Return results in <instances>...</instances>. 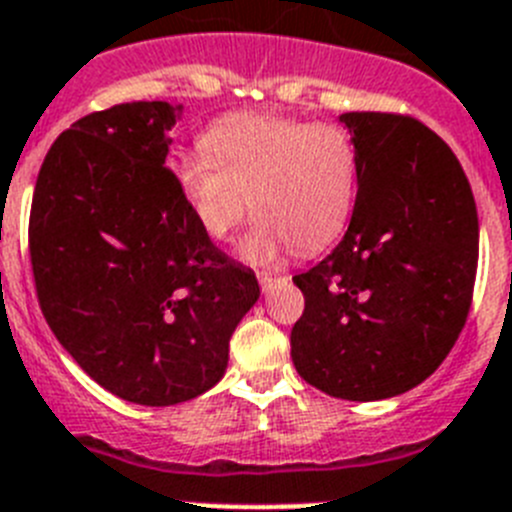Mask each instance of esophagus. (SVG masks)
Segmentation results:
<instances>
[{"label": "esophagus", "mask_w": 512, "mask_h": 512, "mask_svg": "<svg viewBox=\"0 0 512 512\" xmlns=\"http://www.w3.org/2000/svg\"><path fill=\"white\" fill-rule=\"evenodd\" d=\"M277 279H279V274H271V271H261V274H259L261 289H264V292H266V289H271V284L277 282Z\"/></svg>", "instance_id": "obj_1"}]
</instances>
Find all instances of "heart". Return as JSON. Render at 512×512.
Listing matches in <instances>:
<instances>
[{
    "label": "heart",
    "instance_id": "b5f03b06",
    "mask_svg": "<svg viewBox=\"0 0 512 512\" xmlns=\"http://www.w3.org/2000/svg\"><path fill=\"white\" fill-rule=\"evenodd\" d=\"M171 179L207 235L225 241L259 212L238 253L271 264L315 253L343 230L359 187V153L338 125L287 115H233L212 125L205 151L171 164Z\"/></svg>",
    "mask_w": 512,
    "mask_h": 512
}]
</instances>
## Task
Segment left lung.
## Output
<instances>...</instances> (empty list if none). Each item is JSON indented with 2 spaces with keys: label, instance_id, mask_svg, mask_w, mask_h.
Wrapping results in <instances>:
<instances>
[{
  "label": "left lung",
  "instance_id": "1",
  "mask_svg": "<svg viewBox=\"0 0 512 512\" xmlns=\"http://www.w3.org/2000/svg\"><path fill=\"white\" fill-rule=\"evenodd\" d=\"M359 192L343 241L292 282L305 312L292 361L341 400L413 390L449 356L472 307L479 220L459 158L400 112H346Z\"/></svg>",
  "mask_w": 512,
  "mask_h": 512
}]
</instances>
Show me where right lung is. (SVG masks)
<instances>
[{
  "label": "right lung",
  "mask_w": 512,
  "mask_h": 512,
  "mask_svg": "<svg viewBox=\"0 0 512 512\" xmlns=\"http://www.w3.org/2000/svg\"><path fill=\"white\" fill-rule=\"evenodd\" d=\"M182 104L122 102L63 130L40 166L30 264L53 336L97 384L164 408L215 387L256 274L225 256L166 166Z\"/></svg>",
  "instance_id": "1"
}]
</instances>
